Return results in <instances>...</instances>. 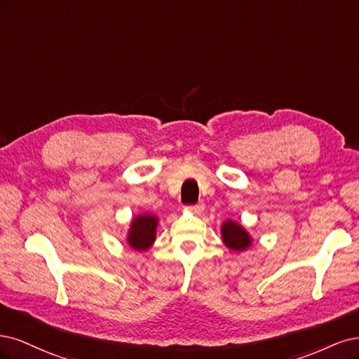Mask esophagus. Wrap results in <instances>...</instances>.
Wrapping results in <instances>:
<instances>
[{"label": "esophagus", "mask_w": 359, "mask_h": 359, "mask_svg": "<svg viewBox=\"0 0 359 359\" xmlns=\"http://www.w3.org/2000/svg\"><path fill=\"white\" fill-rule=\"evenodd\" d=\"M188 210L194 215H201L204 212V203H198L195 205H191V207H188Z\"/></svg>", "instance_id": "1"}]
</instances>
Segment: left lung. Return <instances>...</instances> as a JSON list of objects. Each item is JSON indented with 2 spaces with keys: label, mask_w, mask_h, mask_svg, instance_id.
<instances>
[{
  "label": "left lung",
  "mask_w": 359,
  "mask_h": 359,
  "mask_svg": "<svg viewBox=\"0 0 359 359\" xmlns=\"http://www.w3.org/2000/svg\"><path fill=\"white\" fill-rule=\"evenodd\" d=\"M221 234L224 245L233 252H243L249 249L252 245V237L248 231L238 222L231 221V219L222 224Z\"/></svg>",
  "instance_id": "8db88e82"
}]
</instances>
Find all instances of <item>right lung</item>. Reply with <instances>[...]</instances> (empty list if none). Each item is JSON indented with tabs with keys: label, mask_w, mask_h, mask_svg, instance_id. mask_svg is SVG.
Instances as JSON below:
<instances>
[{
	"label": "right lung",
	"mask_w": 359,
	"mask_h": 359,
	"mask_svg": "<svg viewBox=\"0 0 359 359\" xmlns=\"http://www.w3.org/2000/svg\"><path fill=\"white\" fill-rule=\"evenodd\" d=\"M158 222V217L150 213L135 216L131 221L128 236H126L130 248L137 252H144L152 246L156 240Z\"/></svg>",
	"instance_id": "right-lung-1"
}]
</instances>
